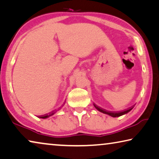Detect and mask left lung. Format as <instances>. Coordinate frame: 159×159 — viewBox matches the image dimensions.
<instances>
[{
  "label": "left lung",
  "instance_id": "8db88e82",
  "mask_svg": "<svg viewBox=\"0 0 159 159\" xmlns=\"http://www.w3.org/2000/svg\"><path fill=\"white\" fill-rule=\"evenodd\" d=\"M94 106L95 107V108H96V109H97L98 110H99L100 112H102V113H105V114L109 115H110V116H112V117H120V116H121V115H125V114H126V113L129 112L130 111V110L132 109V107H130V108H129V109L125 110H124V111H122V112H108V111H106V110H103V109H102V108H100V107H99L96 106V105H95V104H94Z\"/></svg>",
  "mask_w": 159,
  "mask_h": 159
}]
</instances>
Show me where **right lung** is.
<instances>
[{
  "mask_svg": "<svg viewBox=\"0 0 159 159\" xmlns=\"http://www.w3.org/2000/svg\"><path fill=\"white\" fill-rule=\"evenodd\" d=\"M55 113V112H51V113H49V115H42V116H40V118H43V119H44V118H47V117H50V116H52V115H53Z\"/></svg>",
  "mask_w": 159,
  "mask_h": 159,
  "instance_id": "add662e5",
  "label": "right lung"
}]
</instances>
